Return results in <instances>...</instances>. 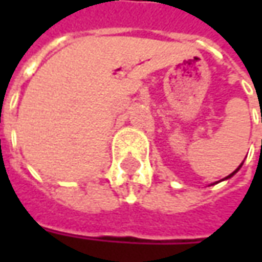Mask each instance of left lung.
<instances>
[{
    "instance_id": "obj_1",
    "label": "left lung",
    "mask_w": 262,
    "mask_h": 262,
    "mask_svg": "<svg viewBox=\"0 0 262 262\" xmlns=\"http://www.w3.org/2000/svg\"><path fill=\"white\" fill-rule=\"evenodd\" d=\"M241 166H242V165H241ZM241 166L237 167V169H236V170H235V172H232V173H230V175H229V176H226V178H225V179H229V178H232V176L235 175V173H236L237 170H239V169H241Z\"/></svg>"
}]
</instances>
